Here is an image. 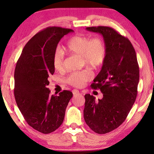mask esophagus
I'll list each match as a JSON object with an SVG mask.
<instances>
[{"mask_svg":"<svg viewBox=\"0 0 154 154\" xmlns=\"http://www.w3.org/2000/svg\"><path fill=\"white\" fill-rule=\"evenodd\" d=\"M72 94H73V95H77L79 93V91H78L77 90H72Z\"/></svg>","mask_w":154,"mask_h":154,"instance_id":"obj_1","label":"esophagus"}]
</instances>
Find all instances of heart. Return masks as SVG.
I'll return each mask as SVG.
<instances>
[{
	"label": "heart",
	"mask_w": 154,
	"mask_h": 154,
	"mask_svg": "<svg viewBox=\"0 0 154 154\" xmlns=\"http://www.w3.org/2000/svg\"><path fill=\"white\" fill-rule=\"evenodd\" d=\"M64 50L67 53L82 56L87 66L96 69L102 66L106 58V46L102 38L90 39L84 36H73L67 41ZM64 53L58 49L53 56V66L56 71H62L64 67ZM92 77L89 71L75 72L67 78V82L75 87H82Z\"/></svg>",
	"instance_id": "b5f03b06"
}]
</instances>
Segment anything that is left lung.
Segmentation results:
<instances>
[{"label": "left lung", "mask_w": 154, "mask_h": 154, "mask_svg": "<svg viewBox=\"0 0 154 154\" xmlns=\"http://www.w3.org/2000/svg\"><path fill=\"white\" fill-rule=\"evenodd\" d=\"M88 31L103 35L106 46V58L92 89H99L102 99L95 100L85 95L83 116L94 132L106 134L118 128L126 119L137 96L139 67L136 52L129 39L108 26L86 28Z\"/></svg>", "instance_id": "8db88e82"}]
</instances>
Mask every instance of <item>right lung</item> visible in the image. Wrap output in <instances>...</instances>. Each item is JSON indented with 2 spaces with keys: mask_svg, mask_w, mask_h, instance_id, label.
<instances>
[{
  "mask_svg": "<svg viewBox=\"0 0 154 154\" xmlns=\"http://www.w3.org/2000/svg\"><path fill=\"white\" fill-rule=\"evenodd\" d=\"M73 32L69 28L51 26L41 30L26 44L14 72V96L17 105L28 124L37 131L49 134L63 122L65 111L72 96L64 90L50 95L49 75H53V56L61 38Z\"/></svg>",
  "mask_w": 154,
  "mask_h": 154,
  "instance_id": "obj_1",
  "label": "right lung"
}]
</instances>
